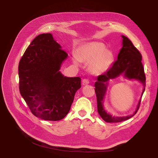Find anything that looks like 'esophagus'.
Segmentation results:
<instances>
[{"instance_id":"1","label":"esophagus","mask_w":158,"mask_h":158,"mask_svg":"<svg viewBox=\"0 0 158 158\" xmlns=\"http://www.w3.org/2000/svg\"><path fill=\"white\" fill-rule=\"evenodd\" d=\"M82 85H84V86H85V85H88V84H89V81H88V79H85L82 80Z\"/></svg>"}]
</instances>
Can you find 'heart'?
<instances>
[{
  "label": "heart",
  "mask_w": 158,
  "mask_h": 158,
  "mask_svg": "<svg viewBox=\"0 0 158 158\" xmlns=\"http://www.w3.org/2000/svg\"><path fill=\"white\" fill-rule=\"evenodd\" d=\"M73 61L79 65L80 61L89 63L90 72L100 75L109 70L114 62V54L106 48L104 44L98 41H89L82 45L76 55L73 56Z\"/></svg>",
  "instance_id": "obj_1"
}]
</instances>
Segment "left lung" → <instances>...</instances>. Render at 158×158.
Listing matches in <instances>:
<instances>
[{
	"mask_svg": "<svg viewBox=\"0 0 158 158\" xmlns=\"http://www.w3.org/2000/svg\"><path fill=\"white\" fill-rule=\"evenodd\" d=\"M122 48L120 50L116 61L111 69L104 74L97 77L95 82V91L97 96V111L101 118L106 122H120L131 118L139 109L141 98L145 89V76L143 64L141 62L142 56L138 49L126 36L122 35ZM122 76L129 80H136L143 86V93L135 111L131 115L118 117L113 116L105 110L103 106L107 87L110 80Z\"/></svg>",
	"mask_w": 158,
	"mask_h": 158,
	"instance_id": "1",
	"label": "left lung"
}]
</instances>
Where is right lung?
I'll return each instance as SVG.
<instances>
[{"mask_svg": "<svg viewBox=\"0 0 158 158\" xmlns=\"http://www.w3.org/2000/svg\"><path fill=\"white\" fill-rule=\"evenodd\" d=\"M67 57L52 35L44 33L32 41L21 58L20 92L36 117L57 121L69 112L81 80L66 77L60 71Z\"/></svg>", "mask_w": 158, "mask_h": 158, "instance_id": "right-lung-1", "label": "right lung"}]
</instances>
